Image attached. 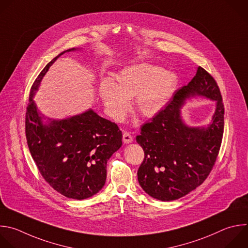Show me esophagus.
Wrapping results in <instances>:
<instances>
[{
  "label": "esophagus",
  "instance_id": "obj_1",
  "mask_svg": "<svg viewBox=\"0 0 248 248\" xmlns=\"http://www.w3.org/2000/svg\"><path fill=\"white\" fill-rule=\"evenodd\" d=\"M123 141L124 143L125 144H128V143H131L133 141V138H132V135L129 133V132H124L123 134Z\"/></svg>",
  "mask_w": 248,
  "mask_h": 248
}]
</instances>
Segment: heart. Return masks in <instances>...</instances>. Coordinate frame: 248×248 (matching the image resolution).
<instances>
[{
    "mask_svg": "<svg viewBox=\"0 0 248 248\" xmlns=\"http://www.w3.org/2000/svg\"><path fill=\"white\" fill-rule=\"evenodd\" d=\"M178 85L176 73L161 66L142 62L124 67L116 76V81L103 78L99 95L108 114L122 121L130 108V99L145 118H155L167 107Z\"/></svg>",
    "mask_w": 248,
    "mask_h": 248,
    "instance_id": "b5f03b06",
    "label": "heart"
}]
</instances>
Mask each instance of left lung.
<instances>
[{"mask_svg":"<svg viewBox=\"0 0 248 248\" xmlns=\"http://www.w3.org/2000/svg\"><path fill=\"white\" fill-rule=\"evenodd\" d=\"M200 96L213 100L217 109L207 127H189L181 117L186 100ZM224 132V105L217 82L201 66L187 86L178 90L171 101L152 122L142 125L137 143L144 159L137 176L141 188L152 198L178 200L209 175L216 161Z\"/></svg>","mask_w":248,"mask_h":248,"instance_id":"obj_1","label":"left lung"}]
</instances>
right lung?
<instances>
[{
  "label": "right lung",
  "mask_w": 248,
  "mask_h": 248,
  "mask_svg": "<svg viewBox=\"0 0 248 248\" xmlns=\"http://www.w3.org/2000/svg\"><path fill=\"white\" fill-rule=\"evenodd\" d=\"M54 57L40 73L31 88L26 110L25 133L36 166L45 180L61 195L85 200L98 193L106 182L107 161L123 142L119 126L88 111L63 120L47 119L33 100Z\"/></svg>",
  "instance_id": "1"
}]
</instances>
